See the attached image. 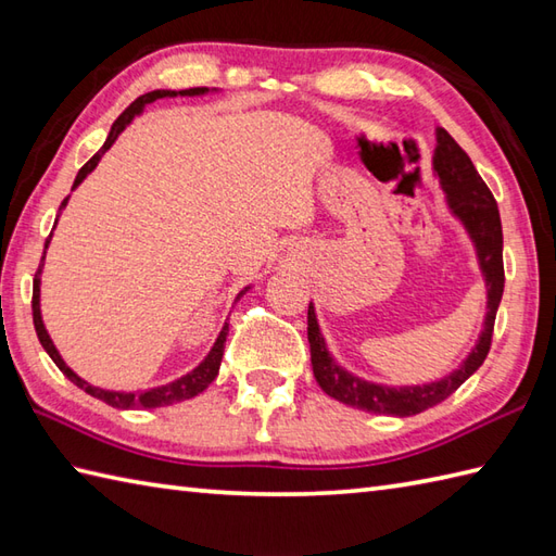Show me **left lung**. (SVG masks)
<instances>
[{
    "label": "left lung",
    "mask_w": 556,
    "mask_h": 556,
    "mask_svg": "<svg viewBox=\"0 0 556 556\" xmlns=\"http://www.w3.org/2000/svg\"><path fill=\"white\" fill-rule=\"evenodd\" d=\"M434 172L440 176V184L446 193L448 207L454 215L464 222L470 239L476 243L480 269L488 281V317L485 329L478 339L476 349L464 361L458 370L446 375L440 382L418 384V387H384L365 382L361 377L346 372L341 365L334 363L325 346V339L317 327V317L313 311V303L308 305V341H311V361H313V375L323 392L332 399L341 401L351 408H361L368 413H380V416H416V413L428 410L444 399L452 396L456 389L464 384L470 375H473L482 363H485L490 346H492V332H494V317L504 293V260H502V219L500 207L494 200L488 184L473 167V162L466 155L456 140L448 136L444 128H437V148H434Z\"/></svg>",
    "instance_id": "8db88e82"
}]
</instances>
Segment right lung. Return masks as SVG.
I'll list each match as a JSON object with an SVG mask.
<instances>
[{"label": "right lung", "instance_id": "1", "mask_svg": "<svg viewBox=\"0 0 556 556\" xmlns=\"http://www.w3.org/2000/svg\"><path fill=\"white\" fill-rule=\"evenodd\" d=\"M205 92H207V88H188V90H179V96H205ZM174 96H176V90H152V92H146V96H140L136 102L128 104V108L119 114V119L112 124V131H110L108 140H104V146L86 164H83L80 172L76 174L74 188L83 179H86V176L92 169L98 167L100 157L114 146V140L119 138V134L124 131V128L134 122V116L143 112V108H146L148 102H155L160 98H174ZM66 200L68 198H64L62 207L66 205ZM62 207H59V210H62ZM50 239H52V233L47 236L45 251H47V245H50ZM42 260H45V253H42ZM40 271H42V265L38 267V271H35V279H33V325H35V332H38V339H40L42 349L50 353V358L54 361L56 368L62 370L76 387H80L83 392H88L90 396H96V399L104 401V404H110L114 408H160V406H172V404H179V401L198 396L217 377L219 363H222V356H224V341H227V334H229V323H224L222 332H219V337L215 341V346H212V351L207 353V358L200 363L195 370H191L188 375L179 377V380H174L169 384H162V387H155V389H146V392H108V389L92 387L86 380H80V377L62 361V356H59V351L54 349L52 339H50V334H47V329L42 325V315H40ZM241 296H243V291L239 293V299Z\"/></svg>", "mask_w": 556, "mask_h": 556}]
</instances>
